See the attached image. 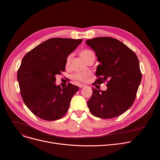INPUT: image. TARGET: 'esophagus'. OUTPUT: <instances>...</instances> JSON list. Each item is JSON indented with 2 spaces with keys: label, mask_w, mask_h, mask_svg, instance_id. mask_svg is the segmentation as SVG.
I'll use <instances>...</instances> for the list:
<instances>
[{
  "label": "esophagus",
  "mask_w": 160,
  "mask_h": 160,
  "mask_svg": "<svg viewBox=\"0 0 160 160\" xmlns=\"http://www.w3.org/2000/svg\"><path fill=\"white\" fill-rule=\"evenodd\" d=\"M84 86H85L84 84H79V88H82L84 87Z\"/></svg>",
  "instance_id": "34e87169"
}]
</instances>
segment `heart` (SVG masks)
Masks as SVG:
<instances>
[{
  "mask_svg": "<svg viewBox=\"0 0 160 160\" xmlns=\"http://www.w3.org/2000/svg\"><path fill=\"white\" fill-rule=\"evenodd\" d=\"M80 56L86 63H88L91 60V59L95 58L94 53L90 50H82V51H81L80 53ZM72 57H73L72 54H69L68 56L67 57L66 60H65L66 68L68 69L70 67ZM91 75V74L89 72H78L77 74H75L74 78L77 80H79V81H81V82H87L89 80Z\"/></svg>",
  "mask_w": 160,
  "mask_h": 160,
  "instance_id": "b5f03b06",
  "label": "heart"
}]
</instances>
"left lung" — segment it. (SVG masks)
Wrapping results in <instances>:
<instances>
[{"instance_id":"1","label":"left lung","mask_w":160,"mask_h":160,"mask_svg":"<svg viewBox=\"0 0 160 160\" xmlns=\"http://www.w3.org/2000/svg\"><path fill=\"white\" fill-rule=\"evenodd\" d=\"M86 43L100 63L96 71L98 78L93 85L107 82L106 91L92 88L93 94L87 102L90 112L102 119L118 117L136 98L142 77L138 58L127 45L112 38H95Z\"/></svg>"}]
</instances>
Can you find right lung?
Returning a JSON list of instances; mask_svg holds the SVG:
<instances>
[{
	"label": "right lung",
	"instance_id": "1",
	"mask_svg": "<svg viewBox=\"0 0 160 160\" xmlns=\"http://www.w3.org/2000/svg\"><path fill=\"white\" fill-rule=\"evenodd\" d=\"M82 39L51 38L33 48L24 56L18 72L21 95L24 104L39 118L55 121L68 110L78 87L68 83L62 88L56 75L65 69V60Z\"/></svg>",
	"mask_w": 160,
	"mask_h": 160
}]
</instances>
